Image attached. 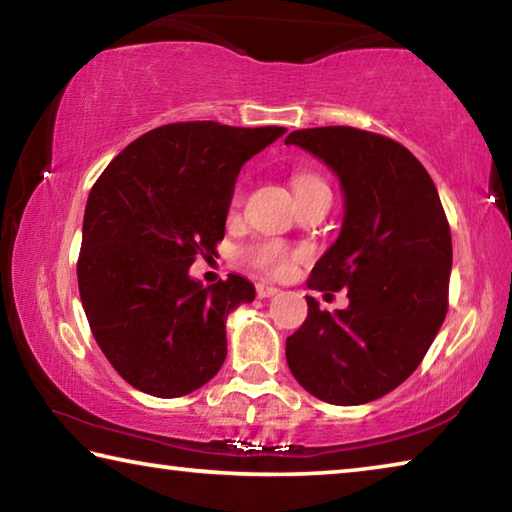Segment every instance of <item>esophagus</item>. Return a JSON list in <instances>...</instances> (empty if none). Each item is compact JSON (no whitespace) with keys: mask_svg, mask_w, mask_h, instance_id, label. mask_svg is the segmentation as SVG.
Segmentation results:
<instances>
[{"mask_svg":"<svg viewBox=\"0 0 512 512\" xmlns=\"http://www.w3.org/2000/svg\"><path fill=\"white\" fill-rule=\"evenodd\" d=\"M277 293H280V289L277 287H273V284H264V282H259L257 284V296L259 298H273V296H277Z\"/></svg>","mask_w":512,"mask_h":512,"instance_id":"obj_1","label":"esophagus"}]
</instances>
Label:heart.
Returning a JSON list of instances; mask_svg holds the SVG:
<instances>
[{
    "label": "heart",
    "mask_w": 512,
    "mask_h": 512,
    "mask_svg": "<svg viewBox=\"0 0 512 512\" xmlns=\"http://www.w3.org/2000/svg\"><path fill=\"white\" fill-rule=\"evenodd\" d=\"M316 185H323L320 180L316 178H309V176H298L293 180V187H296V194L302 192V189H309V187H316ZM239 201V198H237ZM248 257L250 262H253L257 268H262L266 273H282L284 268L291 264L293 253L282 244H277V241H264V244H257L248 250Z\"/></svg>",
    "instance_id": "heart-1"
}]
</instances>
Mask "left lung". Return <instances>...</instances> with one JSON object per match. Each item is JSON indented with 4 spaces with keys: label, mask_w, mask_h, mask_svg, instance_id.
Returning a JSON list of instances; mask_svg holds the SVG:
<instances>
[{
    "label": "left lung",
    "mask_w": 512,
    "mask_h": 512,
    "mask_svg": "<svg viewBox=\"0 0 512 512\" xmlns=\"http://www.w3.org/2000/svg\"><path fill=\"white\" fill-rule=\"evenodd\" d=\"M339 178L341 232L309 289H348L345 309L320 311L287 339V363L318 400L357 406L395 391L420 366L447 314L452 232L427 169L402 144L350 126L293 131Z\"/></svg>",
    "instance_id": "left-lung-1"
}]
</instances>
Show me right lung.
I'll return each instance as SVG.
<instances>
[{"label":"right lung","instance_id":"right-lung-1","mask_svg":"<svg viewBox=\"0 0 512 512\" xmlns=\"http://www.w3.org/2000/svg\"><path fill=\"white\" fill-rule=\"evenodd\" d=\"M287 133L185 121L137 137L88 196L79 291L101 352L137 391L180 397L207 384L228 354L225 323L255 300L246 277L189 275L212 255L244 164Z\"/></svg>","mask_w":512,"mask_h":512}]
</instances>
